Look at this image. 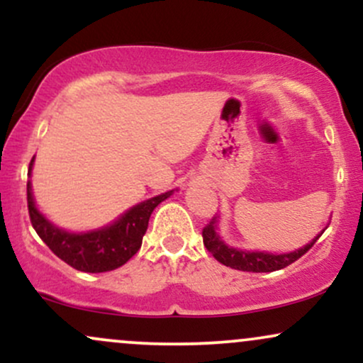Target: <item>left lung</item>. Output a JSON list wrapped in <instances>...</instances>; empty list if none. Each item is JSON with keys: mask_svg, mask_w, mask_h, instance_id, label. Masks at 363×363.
I'll list each match as a JSON object with an SVG mask.
<instances>
[{"mask_svg": "<svg viewBox=\"0 0 363 363\" xmlns=\"http://www.w3.org/2000/svg\"><path fill=\"white\" fill-rule=\"evenodd\" d=\"M216 216L210 220V223H206V227L203 228V244L208 249V252L213 254V257L218 262H222L225 266H230L234 269H240V272H252V273H269V272H278V269L286 268L302 257L309 249L318 242L319 237H315L311 244H307L306 247L298 249V251L289 252V254H268V252H249V251H239V249L228 247L227 244H223V240H220V237L216 235Z\"/></svg>", "mask_w": 363, "mask_h": 363, "instance_id": "obj_1", "label": "left lung"}]
</instances>
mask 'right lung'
<instances>
[{
  "mask_svg": "<svg viewBox=\"0 0 363 363\" xmlns=\"http://www.w3.org/2000/svg\"><path fill=\"white\" fill-rule=\"evenodd\" d=\"M32 162L28 169H32ZM170 193L155 196L133 206L111 227L89 234H68L49 223L37 211L30 193V182H27V205L28 216L37 235L60 259L78 272L104 273L123 266L140 251L143 235L148 228L150 215L164 199L169 198Z\"/></svg>",
  "mask_w": 363,
  "mask_h": 363,
  "instance_id": "obj_1",
  "label": "right lung"
}]
</instances>
